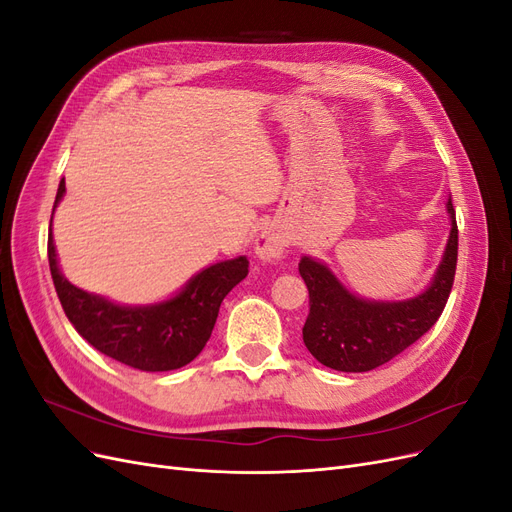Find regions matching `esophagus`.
I'll return each instance as SVG.
<instances>
[{"instance_id":"esophagus-1","label":"esophagus","mask_w":512,"mask_h":512,"mask_svg":"<svg viewBox=\"0 0 512 512\" xmlns=\"http://www.w3.org/2000/svg\"><path fill=\"white\" fill-rule=\"evenodd\" d=\"M286 239L282 232H277L273 228H267L262 235L256 239V254L262 260H275L284 254Z\"/></svg>"}]
</instances>
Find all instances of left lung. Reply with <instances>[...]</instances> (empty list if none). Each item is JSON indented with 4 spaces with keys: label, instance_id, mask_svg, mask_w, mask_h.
<instances>
[{
    "label": "left lung",
    "instance_id": "obj_1",
    "mask_svg": "<svg viewBox=\"0 0 512 512\" xmlns=\"http://www.w3.org/2000/svg\"><path fill=\"white\" fill-rule=\"evenodd\" d=\"M451 237L431 286L408 301L378 303L354 297L320 262L303 256L299 273L309 290V314L303 342L316 359L337 371H369L404 352L421 339L444 312L457 269L459 230L453 200Z\"/></svg>",
    "mask_w": 512,
    "mask_h": 512
}]
</instances>
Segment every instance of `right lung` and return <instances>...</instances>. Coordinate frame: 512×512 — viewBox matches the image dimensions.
I'll list each match as a JSON object with an SVG mask.
<instances>
[{
  "instance_id": "add662e5",
  "label": "right lung",
  "mask_w": 512,
  "mask_h": 512,
  "mask_svg": "<svg viewBox=\"0 0 512 512\" xmlns=\"http://www.w3.org/2000/svg\"><path fill=\"white\" fill-rule=\"evenodd\" d=\"M64 192L66 181L61 179L55 207ZM49 267L61 307L91 346L134 369L170 371L188 365L205 348L224 297L245 280L250 260L239 256L218 262L192 277L177 297L147 307L115 305L72 286L57 267L53 235H49Z\"/></svg>"
}]
</instances>
